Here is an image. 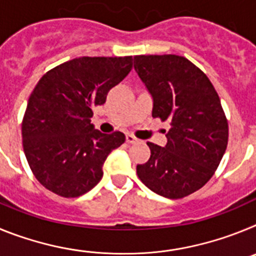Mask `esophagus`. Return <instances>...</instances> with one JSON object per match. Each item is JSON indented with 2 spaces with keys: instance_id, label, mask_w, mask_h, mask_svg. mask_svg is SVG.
<instances>
[{
  "instance_id": "34e87169",
  "label": "esophagus",
  "mask_w": 256,
  "mask_h": 256,
  "mask_svg": "<svg viewBox=\"0 0 256 256\" xmlns=\"http://www.w3.org/2000/svg\"><path fill=\"white\" fill-rule=\"evenodd\" d=\"M126 142H128V144H136V142L138 141V140L134 136H132V134H126Z\"/></svg>"
}]
</instances>
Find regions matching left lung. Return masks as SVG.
Masks as SVG:
<instances>
[{
  "label": "left lung",
  "mask_w": 256,
  "mask_h": 256,
  "mask_svg": "<svg viewBox=\"0 0 256 256\" xmlns=\"http://www.w3.org/2000/svg\"><path fill=\"white\" fill-rule=\"evenodd\" d=\"M137 72L154 101L152 116L170 123L165 148L148 142L150 159L137 165L144 186L182 198L212 177L228 144V123L216 88L183 56H134Z\"/></svg>",
  "instance_id": "obj_1"
}]
</instances>
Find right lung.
Returning <instances> with one entry per match:
<instances>
[{
    "label": "right lung",
    "mask_w": 256,
    "mask_h": 256,
    "mask_svg": "<svg viewBox=\"0 0 256 256\" xmlns=\"http://www.w3.org/2000/svg\"><path fill=\"white\" fill-rule=\"evenodd\" d=\"M132 70V56L78 58L47 72L32 92L22 124V148L38 182L78 198L102 178L108 154L126 141L91 123L94 106Z\"/></svg>",
    "instance_id": "1"
}]
</instances>
